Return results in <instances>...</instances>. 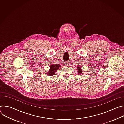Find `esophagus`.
<instances>
[{"label":"esophagus","mask_w":124,"mask_h":124,"mask_svg":"<svg viewBox=\"0 0 124 124\" xmlns=\"http://www.w3.org/2000/svg\"><path fill=\"white\" fill-rule=\"evenodd\" d=\"M65 64H66V66H68L69 64V63L68 62H66Z\"/></svg>","instance_id":"34e87169"}]
</instances>
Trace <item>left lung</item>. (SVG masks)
I'll use <instances>...</instances> for the list:
<instances>
[{
    "instance_id": "8db88e82",
    "label": "left lung",
    "mask_w": 124,
    "mask_h": 124,
    "mask_svg": "<svg viewBox=\"0 0 124 124\" xmlns=\"http://www.w3.org/2000/svg\"><path fill=\"white\" fill-rule=\"evenodd\" d=\"M77 68V70H78L77 73H78V74H81L82 73V71H83V70H82L81 66H78Z\"/></svg>"
}]
</instances>
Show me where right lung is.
I'll use <instances>...</instances> for the list:
<instances>
[{"mask_svg": "<svg viewBox=\"0 0 124 124\" xmlns=\"http://www.w3.org/2000/svg\"><path fill=\"white\" fill-rule=\"evenodd\" d=\"M61 66L60 64H51L50 66L49 70L47 72V75L49 77L54 75Z\"/></svg>", "mask_w": 124, "mask_h": 124, "instance_id": "obj_1", "label": "right lung"}]
</instances>
